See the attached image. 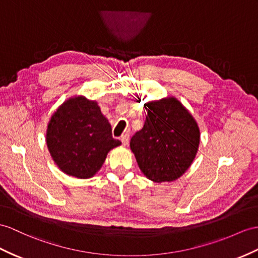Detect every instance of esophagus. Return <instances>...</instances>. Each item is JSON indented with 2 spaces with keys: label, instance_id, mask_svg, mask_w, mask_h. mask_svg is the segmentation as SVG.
Here are the masks:
<instances>
[{
  "label": "esophagus",
  "instance_id": "obj_1",
  "mask_svg": "<svg viewBox=\"0 0 258 258\" xmlns=\"http://www.w3.org/2000/svg\"><path fill=\"white\" fill-rule=\"evenodd\" d=\"M120 140H121V143L123 144V146H127V144L129 143V135L128 134L122 135L120 137Z\"/></svg>",
  "mask_w": 258,
  "mask_h": 258
}]
</instances>
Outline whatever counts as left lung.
Segmentation results:
<instances>
[{
	"label": "left lung",
	"mask_w": 258,
	"mask_h": 258,
	"mask_svg": "<svg viewBox=\"0 0 258 258\" xmlns=\"http://www.w3.org/2000/svg\"><path fill=\"white\" fill-rule=\"evenodd\" d=\"M141 130L130 140L141 172L155 181H172L183 175L197 154L198 124L180 102L169 97L144 105Z\"/></svg>",
	"instance_id": "obj_1"
}]
</instances>
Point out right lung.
Masks as SVG:
<instances>
[{
	"label": "right lung",
	"instance_id": "add662e5",
	"mask_svg": "<svg viewBox=\"0 0 258 258\" xmlns=\"http://www.w3.org/2000/svg\"><path fill=\"white\" fill-rule=\"evenodd\" d=\"M46 140L55 164L78 178L94 176L109 151L121 144L112 138L111 125L97 103L83 96L68 99L56 109Z\"/></svg>",
	"mask_w": 258,
	"mask_h": 258
}]
</instances>
